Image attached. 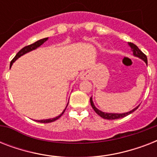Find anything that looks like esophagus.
<instances>
[{"label": "esophagus", "instance_id": "obj_1", "mask_svg": "<svg viewBox=\"0 0 157 157\" xmlns=\"http://www.w3.org/2000/svg\"><path fill=\"white\" fill-rule=\"evenodd\" d=\"M83 78H84V77H83Z\"/></svg>", "mask_w": 157, "mask_h": 157}]
</instances>
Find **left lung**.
I'll list each match as a JSON object with an SVG mask.
<instances>
[{"label": "left lung", "instance_id": "1", "mask_svg": "<svg viewBox=\"0 0 157 157\" xmlns=\"http://www.w3.org/2000/svg\"><path fill=\"white\" fill-rule=\"evenodd\" d=\"M129 46L131 47L132 50H133V53H134V56L140 58V59H143V60H144V61L147 64V59L146 54H144V53L142 52L141 50H139V48H138V46H137L136 45H134V43L130 42V43H129ZM90 104H91V106H92V107H93V109L94 110V112H95L98 115V116H100L101 117H103V119H107V120L120 119V118H122V117H126V116L129 115L130 113H132V112H134V111H135V110H136L137 108L139 107H135L134 109H133L132 111H130V112H126V113L117 114V113H106V112H101V111H99L98 109H97V108L95 107V106L94 105L92 98H90Z\"/></svg>", "mask_w": 157, "mask_h": 157}]
</instances>
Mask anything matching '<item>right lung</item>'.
Wrapping results in <instances>:
<instances>
[{
	"instance_id": "obj_1",
	"label": "right lung",
	"mask_w": 157,
	"mask_h": 157,
	"mask_svg": "<svg viewBox=\"0 0 157 157\" xmlns=\"http://www.w3.org/2000/svg\"><path fill=\"white\" fill-rule=\"evenodd\" d=\"M47 39H48L47 37L44 38V39H41V40H37V41H36V42L33 43V44H31V45H27V46H25V47H23L22 50H20L19 51H18V54L15 55V57H14V58H13L12 60H11L10 67L12 66V64H13V63L15 61L16 59H18L19 57L22 56V55H23V54H26V53L30 52V51H32V50H35V49H36L37 47L40 46V45H42L43 43L45 42V41L47 40ZM67 104H68V103H67ZM65 110H66V108H65ZM65 110H64L63 112H62V114H60L59 116H58L57 117H55V118H53V119H47V120H40V121H37L40 122V123H50V122L54 121H56V120L59 119V117H61L62 115L63 114V112H65Z\"/></svg>"
}]
</instances>
